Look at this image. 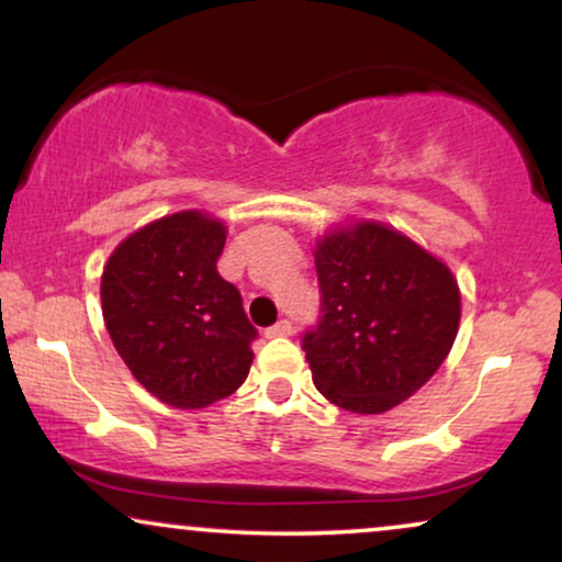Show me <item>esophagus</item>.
<instances>
[{
  "instance_id": "34e87169",
  "label": "esophagus",
  "mask_w": 562,
  "mask_h": 562,
  "mask_svg": "<svg viewBox=\"0 0 562 562\" xmlns=\"http://www.w3.org/2000/svg\"><path fill=\"white\" fill-rule=\"evenodd\" d=\"M290 333H293L290 322L288 319H280V322H277V325L269 327V330L263 333V335H267V338H285V335H290Z\"/></svg>"
}]
</instances>
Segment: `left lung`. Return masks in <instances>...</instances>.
<instances>
[{"label":"left lung","instance_id":"1","mask_svg":"<svg viewBox=\"0 0 562 562\" xmlns=\"http://www.w3.org/2000/svg\"><path fill=\"white\" fill-rule=\"evenodd\" d=\"M322 290L317 330L303 335L327 402L380 415L417 393L460 330V285L430 250L383 222L338 224L314 245Z\"/></svg>","mask_w":562,"mask_h":562}]
</instances>
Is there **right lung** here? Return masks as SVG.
Masks as SVG:
<instances>
[{
  "instance_id": "1",
  "label": "right lung",
  "mask_w": 562,
  "mask_h": 562,
  "mask_svg": "<svg viewBox=\"0 0 562 562\" xmlns=\"http://www.w3.org/2000/svg\"><path fill=\"white\" fill-rule=\"evenodd\" d=\"M222 218L190 209L145 224L102 269V319L115 351L153 396L203 409L245 383L256 327L216 261Z\"/></svg>"
}]
</instances>
